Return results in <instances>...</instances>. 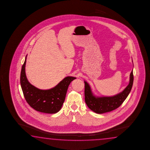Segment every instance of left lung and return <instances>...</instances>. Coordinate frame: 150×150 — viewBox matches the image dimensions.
Segmentation results:
<instances>
[{
    "mask_svg": "<svg viewBox=\"0 0 150 150\" xmlns=\"http://www.w3.org/2000/svg\"><path fill=\"white\" fill-rule=\"evenodd\" d=\"M129 78V84L124 91L119 94L111 97H94L89 84L84 81L85 101L89 109L97 113L101 114L110 112L119 108L127 98L132 89L134 78L133 70L130 74Z\"/></svg>",
    "mask_w": 150,
    "mask_h": 150,
    "instance_id": "8db88e82",
    "label": "left lung"
}]
</instances>
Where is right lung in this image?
<instances>
[{"label":"right lung","mask_w":150,"mask_h":150,"mask_svg":"<svg viewBox=\"0 0 150 150\" xmlns=\"http://www.w3.org/2000/svg\"><path fill=\"white\" fill-rule=\"evenodd\" d=\"M25 61L23 64L21 74V84L23 94L29 105L39 112L56 113L61 109L66 98L69 86L76 79L67 76L52 89L42 90L31 85L26 78Z\"/></svg>","instance_id":"add662e5"}]
</instances>
